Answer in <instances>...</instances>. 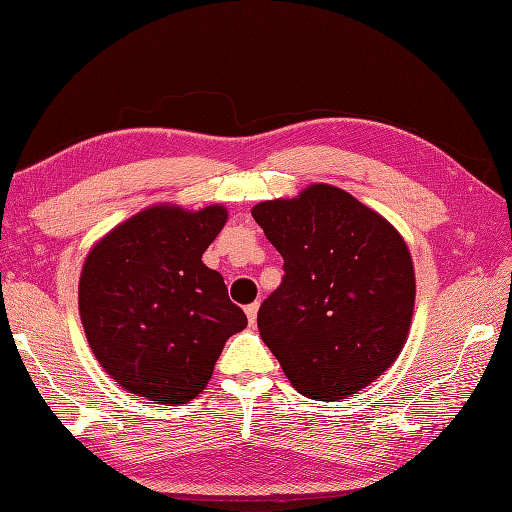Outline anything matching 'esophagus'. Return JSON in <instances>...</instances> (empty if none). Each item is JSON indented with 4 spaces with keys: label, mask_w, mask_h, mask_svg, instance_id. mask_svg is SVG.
Segmentation results:
<instances>
[{
    "label": "esophagus",
    "mask_w": 512,
    "mask_h": 512,
    "mask_svg": "<svg viewBox=\"0 0 512 512\" xmlns=\"http://www.w3.org/2000/svg\"><path fill=\"white\" fill-rule=\"evenodd\" d=\"M258 307H260V303H252V305H247V307H245V314H247V320H250V324H254V322H256Z\"/></svg>",
    "instance_id": "1"
}]
</instances>
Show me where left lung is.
Listing matches in <instances>:
<instances>
[{"mask_svg":"<svg viewBox=\"0 0 512 512\" xmlns=\"http://www.w3.org/2000/svg\"><path fill=\"white\" fill-rule=\"evenodd\" d=\"M284 258L258 331L301 395L337 401L365 389L404 348L416 277L399 230L342 188L312 183L252 209Z\"/></svg>","mask_w":512,"mask_h":512,"instance_id":"8db88e82","label":"left lung"}]
</instances>
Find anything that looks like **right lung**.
I'll list each match as a JSON object with an SVG mask.
<instances>
[{
  "label": "right lung",
  "instance_id": "1",
  "mask_svg": "<svg viewBox=\"0 0 512 512\" xmlns=\"http://www.w3.org/2000/svg\"><path fill=\"white\" fill-rule=\"evenodd\" d=\"M228 220L224 205L160 203L108 230L79 280L91 352L121 389L156 404L205 391L226 339L247 327L224 277L203 254Z\"/></svg>",
  "mask_w": 512,
  "mask_h": 512
}]
</instances>
